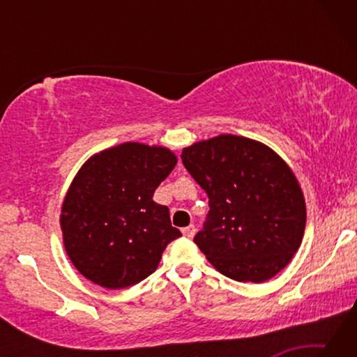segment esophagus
<instances>
[{"mask_svg":"<svg viewBox=\"0 0 357 357\" xmlns=\"http://www.w3.org/2000/svg\"><path fill=\"white\" fill-rule=\"evenodd\" d=\"M195 231H197V228L193 227V225H189V227L183 228V234H184V236H187V238L195 236Z\"/></svg>","mask_w":357,"mask_h":357,"instance_id":"1","label":"esophagus"}]
</instances>
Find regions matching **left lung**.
<instances>
[{
    "instance_id": "obj_1",
    "label": "left lung",
    "mask_w": 357,
    "mask_h": 357,
    "mask_svg": "<svg viewBox=\"0 0 357 357\" xmlns=\"http://www.w3.org/2000/svg\"><path fill=\"white\" fill-rule=\"evenodd\" d=\"M181 159L209 198L193 243L211 264L229 279L255 283L285 268L305 228L304 195L285 162L266 144L236 135L198 142Z\"/></svg>"
}]
</instances>
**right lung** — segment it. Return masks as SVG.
Masks as SVG:
<instances>
[{"label":"right lung","mask_w":357,"mask_h":357,"mask_svg":"<svg viewBox=\"0 0 357 357\" xmlns=\"http://www.w3.org/2000/svg\"><path fill=\"white\" fill-rule=\"evenodd\" d=\"M176 165L167 148L123 143L93 155L72 181L61 211L66 252L80 274L108 289L155 271L181 236L153 195Z\"/></svg>","instance_id":"1"}]
</instances>
